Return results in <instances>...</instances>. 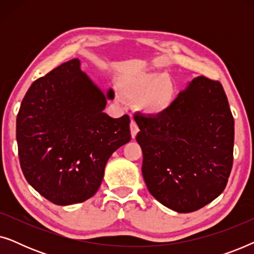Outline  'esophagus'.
Listing matches in <instances>:
<instances>
[{"label":"esophagus","instance_id":"esophagus-1","mask_svg":"<svg viewBox=\"0 0 254 254\" xmlns=\"http://www.w3.org/2000/svg\"><path fill=\"white\" fill-rule=\"evenodd\" d=\"M137 133H138L137 125H136V123H135L134 120H131V123H130V135H131V137H133V138L136 137Z\"/></svg>","mask_w":254,"mask_h":254}]
</instances>
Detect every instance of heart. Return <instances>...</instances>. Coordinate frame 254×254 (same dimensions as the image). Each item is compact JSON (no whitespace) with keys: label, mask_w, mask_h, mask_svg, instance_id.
Segmentation results:
<instances>
[{"label":"heart","mask_w":254,"mask_h":254,"mask_svg":"<svg viewBox=\"0 0 254 254\" xmlns=\"http://www.w3.org/2000/svg\"><path fill=\"white\" fill-rule=\"evenodd\" d=\"M120 89L127 98L137 100V110L148 117L163 116L175 102V84L165 72L130 75L121 82Z\"/></svg>","instance_id":"heart-1"}]
</instances>
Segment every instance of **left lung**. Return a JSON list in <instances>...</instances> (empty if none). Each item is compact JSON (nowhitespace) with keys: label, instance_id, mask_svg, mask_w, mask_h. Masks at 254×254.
I'll list each match as a JSON object with an SVG mask.
<instances>
[{"label":"left lung","instance_id":"left-lung-1","mask_svg":"<svg viewBox=\"0 0 254 254\" xmlns=\"http://www.w3.org/2000/svg\"><path fill=\"white\" fill-rule=\"evenodd\" d=\"M145 185L163 206L190 213L223 192L234 161L235 121L220 82L194 78L161 117H135Z\"/></svg>","mask_w":254,"mask_h":254}]
</instances>
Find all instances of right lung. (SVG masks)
<instances>
[{
  "mask_svg": "<svg viewBox=\"0 0 254 254\" xmlns=\"http://www.w3.org/2000/svg\"><path fill=\"white\" fill-rule=\"evenodd\" d=\"M104 92L72 59L32 83L16 121L20 168L27 183L58 206L90 199L111 155L130 140L129 117L103 111Z\"/></svg>",
  "mask_w": 254,
  "mask_h": 254,
  "instance_id": "right-lung-1",
  "label": "right lung"
}]
</instances>
